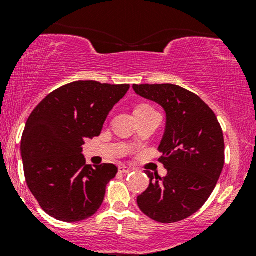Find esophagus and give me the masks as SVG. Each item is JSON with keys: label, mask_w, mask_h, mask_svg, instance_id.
<instances>
[{"label": "esophagus", "mask_w": 256, "mask_h": 256, "mask_svg": "<svg viewBox=\"0 0 256 256\" xmlns=\"http://www.w3.org/2000/svg\"><path fill=\"white\" fill-rule=\"evenodd\" d=\"M132 171V168L131 167H128V166H125V165H122V166H119V172H122V173H130Z\"/></svg>", "instance_id": "34e87169"}]
</instances>
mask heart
Listing matches in <instances>:
<instances>
[{
    "label": "heart",
    "instance_id": "1",
    "mask_svg": "<svg viewBox=\"0 0 256 256\" xmlns=\"http://www.w3.org/2000/svg\"><path fill=\"white\" fill-rule=\"evenodd\" d=\"M149 106H146V104H142V106H138L136 110H140V108H148Z\"/></svg>",
    "mask_w": 256,
    "mask_h": 256
}]
</instances>
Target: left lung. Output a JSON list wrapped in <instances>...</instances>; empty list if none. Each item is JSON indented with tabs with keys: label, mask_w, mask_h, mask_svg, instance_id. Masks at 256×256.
Listing matches in <instances>:
<instances>
[{
	"label": "left lung",
	"mask_w": 256,
	"mask_h": 256,
	"mask_svg": "<svg viewBox=\"0 0 256 256\" xmlns=\"http://www.w3.org/2000/svg\"><path fill=\"white\" fill-rule=\"evenodd\" d=\"M140 98L160 104L166 128L158 150L167 170L161 178L146 171L148 189L137 204L155 222L170 224L196 213L213 192L222 174L225 144L214 112L195 94L174 84H134Z\"/></svg>",
	"instance_id": "obj_1"
}]
</instances>
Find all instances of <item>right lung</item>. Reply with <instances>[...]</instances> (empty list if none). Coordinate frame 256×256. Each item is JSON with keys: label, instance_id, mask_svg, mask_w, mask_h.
I'll list each match as a JSON object with an SVG mask.
<instances>
[{"label": "right lung", "instance_id": "right-lung-1", "mask_svg": "<svg viewBox=\"0 0 256 256\" xmlns=\"http://www.w3.org/2000/svg\"><path fill=\"white\" fill-rule=\"evenodd\" d=\"M128 89V84L73 82L49 94L28 116L20 146L25 179L52 218L80 222L101 207L118 168L113 164L86 165L82 146L85 138L100 136Z\"/></svg>", "mask_w": 256, "mask_h": 256}]
</instances>
